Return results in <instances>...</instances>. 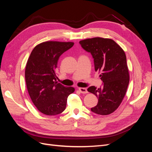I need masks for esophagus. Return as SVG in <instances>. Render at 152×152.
<instances>
[{"label":"esophagus","mask_w":152,"mask_h":152,"mask_svg":"<svg viewBox=\"0 0 152 152\" xmlns=\"http://www.w3.org/2000/svg\"><path fill=\"white\" fill-rule=\"evenodd\" d=\"M79 90L80 93H82V94L87 93V90L86 88H82V87H80V88H79Z\"/></svg>","instance_id":"34e87169"}]
</instances>
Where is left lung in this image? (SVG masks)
<instances>
[{
    "mask_svg": "<svg viewBox=\"0 0 152 152\" xmlns=\"http://www.w3.org/2000/svg\"><path fill=\"white\" fill-rule=\"evenodd\" d=\"M79 43L92 54L95 71L100 73L99 77L103 82L102 88L91 86L87 89L98 98L97 105L91 110L107 115L120 106L129 82L125 52L111 39L94 37L80 40Z\"/></svg>",
    "mask_w": 152,
    "mask_h": 152,
    "instance_id": "8db88e82",
    "label": "left lung"
}]
</instances>
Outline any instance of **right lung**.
<instances>
[{"mask_svg": "<svg viewBox=\"0 0 152 152\" xmlns=\"http://www.w3.org/2000/svg\"><path fill=\"white\" fill-rule=\"evenodd\" d=\"M72 42L46 41L32 50L25 68L27 90L32 102L42 113L53 116L66 108L68 96L74 87H65L56 81L58 59L70 49Z\"/></svg>", "mask_w": 152, "mask_h": 152, "instance_id": "obj_1", "label": "right lung"}]
</instances>
